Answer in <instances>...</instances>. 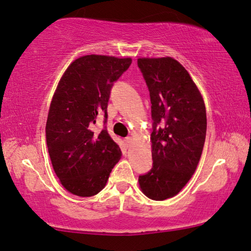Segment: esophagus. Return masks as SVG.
I'll return each mask as SVG.
<instances>
[{
    "instance_id": "esophagus-1",
    "label": "esophagus",
    "mask_w": 251,
    "mask_h": 251,
    "mask_svg": "<svg viewBox=\"0 0 251 251\" xmlns=\"http://www.w3.org/2000/svg\"><path fill=\"white\" fill-rule=\"evenodd\" d=\"M125 143H126V145L129 147L130 145L133 144V138L132 137H126L125 138Z\"/></svg>"
}]
</instances>
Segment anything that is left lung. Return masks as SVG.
Here are the masks:
<instances>
[{
	"label": "left lung",
	"instance_id": "left-lung-1",
	"mask_svg": "<svg viewBox=\"0 0 251 251\" xmlns=\"http://www.w3.org/2000/svg\"><path fill=\"white\" fill-rule=\"evenodd\" d=\"M137 63L149 87L154 121L153 168L138 177V184L147 198L163 201L176 197L196 172L205 141V105L176 59L138 58Z\"/></svg>",
	"mask_w": 251,
	"mask_h": 251
}]
</instances>
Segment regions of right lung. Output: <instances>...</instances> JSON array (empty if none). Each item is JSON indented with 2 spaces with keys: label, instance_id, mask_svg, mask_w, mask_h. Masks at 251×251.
I'll use <instances>...</instances> for the list:
<instances>
[{
  "label": "right lung",
  "instance_id": "obj_1",
  "mask_svg": "<svg viewBox=\"0 0 251 251\" xmlns=\"http://www.w3.org/2000/svg\"><path fill=\"white\" fill-rule=\"evenodd\" d=\"M130 63V58L82 55L70 63L58 82L48 113L47 146L55 176L75 196L100 192L121 160L122 151L107 129L94 133L91 126L99 113L107 118L113 82Z\"/></svg>",
  "mask_w": 251,
  "mask_h": 251
}]
</instances>
